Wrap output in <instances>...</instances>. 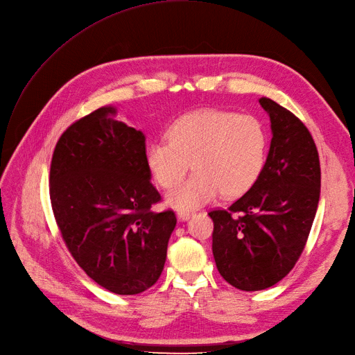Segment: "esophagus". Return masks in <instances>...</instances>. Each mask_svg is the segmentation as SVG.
<instances>
[{"mask_svg": "<svg viewBox=\"0 0 355 355\" xmlns=\"http://www.w3.org/2000/svg\"><path fill=\"white\" fill-rule=\"evenodd\" d=\"M193 214H195L193 211H178V218H179L180 221H187V220H189L191 217H193Z\"/></svg>", "mask_w": 355, "mask_h": 355, "instance_id": "esophagus-1", "label": "esophagus"}]
</instances>
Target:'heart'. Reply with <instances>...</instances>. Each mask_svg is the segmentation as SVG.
Instances as JSON below:
<instances>
[{
  "label": "heart",
  "mask_w": 355,
  "mask_h": 355,
  "mask_svg": "<svg viewBox=\"0 0 355 355\" xmlns=\"http://www.w3.org/2000/svg\"><path fill=\"white\" fill-rule=\"evenodd\" d=\"M266 151L268 134L258 118L205 109L176 119L168 126L167 141L148 146L146 160L155 182L166 189L178 185L192 162L195 172L166 195L168 205L192 209L220 192L224 198L246 193L262 173Z\"/></svg>",
  "instance_id": "b5f03b06"
}]
</instances>
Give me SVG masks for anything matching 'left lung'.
Instances as JSON below:
<instances>
[{
    "label": "left lung",
    "mask_w": 355,
    "mask_h": 355,
    "mask_svg": "<svg viewBox=\"0 0 355 355\" xmlns=\"http://www.w3.org/2000/svg\"><path fill=\"white\" fill-rule=\"evenodd\" d=\"M272 139L257 183L214 223L212 254L221 277L243 291L272 287L304 249L320 196V164L304 123L271 98L261 97Z\"/></svg>",
    "instance_id": "left-lung-1"
}]
</instances>
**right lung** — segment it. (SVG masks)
Instances as JSON below:
<instances>
[{"label":"right lung","mask_w":355,"mask_h":355,"mask_svg":"<svg viewBox=\"0 0 355 355\" xmlns=\"http://www.w3.org/2000/svg\"><path fill=\"white\" fill-rule=\"evenodd\" d=\"M115 106L81 118L61 135L51 163V202L77 263L103 288L134 295L157 282L173 211L160 201L146 160V135L116 119Z\"/></svg>","instance_id":"1"}]
</instances>
